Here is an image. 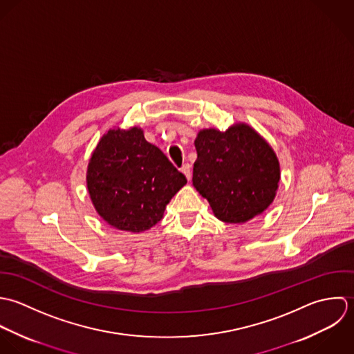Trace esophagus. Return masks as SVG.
I'll list each match as a JSON object with an SVG mask.
<instances>
[{"instance_id": "1", "label": "esophagus", "mask_w": 354, "mask_h": 354, "mask_svg": "<svg viewBox=\"0 0 354 354\" xmlns=\"http://www.w3.org/2000/svg\"><path fill=\"white\" fill-rule=\"evenodd\" d=\"M182 172L185 174V176L187 178V180L192 179V168H190V164H185V165L182 167Z\"/></svg>"}]
</instances>
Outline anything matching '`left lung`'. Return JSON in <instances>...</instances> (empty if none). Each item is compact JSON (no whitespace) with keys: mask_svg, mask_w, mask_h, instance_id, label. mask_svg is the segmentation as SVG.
I'll return each mask as SVG.
<instances>
[{"mask_svg":"<svg viewBox=\"0 0 354 354\" xmlns=\"http://www.w3.org/2000/svg\"><path fill=\"white\" fill-rule=\"evenodd\" d=\"M193 185L224 223H245L274 201L281 179L279 161L267 141L248 124L221 133L201 130L194 141Z\"/></svg>","mask_w":354,"mask_h":354,"instance_id":"1","label":"left lung"}]
</instances>
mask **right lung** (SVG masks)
Segmentation results:
<instances>
[{
    "label": "right lung",
    "instance_id": "add662e5",
    "mask_svg": "<svg viewBox=\"0 0 354 354\" xmlns=\"http://www.w3.org/2000/svg\"><path fill=\"white\" fill-rule=\"evenodd\" d=\"M86 180L98 214L109 225L130 232L156 225L171 198L187 183L138 127L109 130L101 138Z\"/></svg>",
    "mask_w": 354,
    "mask_h": 354
}]
</instances>
